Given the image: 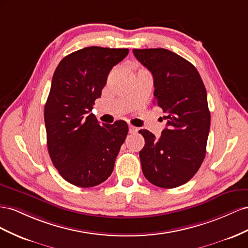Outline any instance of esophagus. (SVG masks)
<instances>
[{
    "label": "esophagus",
    "mask_w": 248,
    "mask_h": 248,
    "mask_svg": "<svg viewBox=\"0 0 248 248\" xmlns=\"http://www.w3.org/2000/svg\"><path fill=\"white\" fill-rule=\"evenodd\" d=\"M129 132L131 134H135L138 132V128H136V126H134L132 124H129Z\"/></svg>",
    "instance_id": "1"
}]
</instances>
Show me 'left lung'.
Masks as SVG:
<instances>
[{
    "instance_id": "8db88e82",
    "label": "left lung",
    "mask_w": 248,
    "mask_h": 248,
    "mask_svg": "<svg viewBox=\"0 0 248 248\" xmlns=\"http://www.w3.org/2000/svg\"><path fill=\"white\" fill-rule=\"evenodd\" d=\"M154 78V104L167 120L161 137L140 130L145 144L139 153L142 172L161 188H175L193 178L206 157L211 115L207 91L197 69L166 48L133 49Z\"/></svg>"
}]
</instances>
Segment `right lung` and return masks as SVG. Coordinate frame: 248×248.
I'll return each mask as SVG.
<instances>
[{
  "label": "right lung",
  "instance_id": "obj_1",
  "mask_svg": "<svg viewBox=\"0 0 248 248\" xmlns=\"http://www.w3.org/2000/svg\"><path fill=\"white\" fill-rule=\"evenodd\" d=\"M128 48L88 46L65 56L56 68L45 106L49 157L60 175L75 186L100 185L111 175L128 124L101 126L89 113L112 67Z\"/></svg>",
  "mask_w": 248,
  "mask_h": 248
}]
</instances>
